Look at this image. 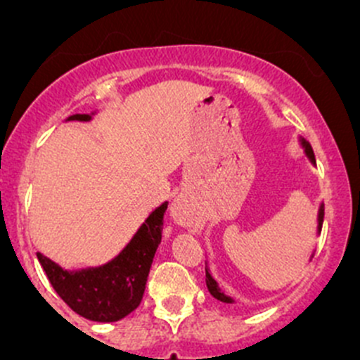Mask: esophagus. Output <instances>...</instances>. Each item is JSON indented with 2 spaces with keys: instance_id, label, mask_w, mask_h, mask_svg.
I'll use <instances>...</instances> for the list:
<instances>
[{
  "instance_id": "obj_1",
  "label": "esophagus",
  "mask_w": 360,
  "mask_h": 360,
  "mask_svg": "<svg viewBox=\"0 0 360 360\" xmlns=\"http://www.w3.org/2000/svg\"><path fill=\"white\" fill-rule=\"evenodd\" d=\"M170 216L174 217V221L177 224H181L184 228H190L193 231L198 230V226H200V217H198V214L191 207H188L186 202L183 200H176L172 203V207H170Z\"/></svg>"
}]
</instances>
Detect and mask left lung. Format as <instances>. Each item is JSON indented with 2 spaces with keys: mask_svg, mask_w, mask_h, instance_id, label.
<instances>
[{
  "mask_svg": "<svg viewBox=\"0 0 360 360\" xmlns=\"http://www.w3.org/2000/svg\"><path fill=\"white\" fill-rule=\"evenodd\" d=\"M300 143H301V146H303L304 155H307L308 160H310V162L315 165V155H314V150H311L310 144H308L304 139H300ZM322 223H324V203H321V207H319V216H317V231L319 233H321V230H322ZM311 257H314V254H311ZM205 284H207V289H209V292L212 294L216 300L223 301V303H235L233 297L226 296V294L221 291L219 285H217V282L214 281L212 275H210L209 268H205Z\"/></svg>",
  "mask_w": 360,
  "mask_h": 360,
  "instance_id": "obj_1",
  "label": "left lung"
}]
</instances>
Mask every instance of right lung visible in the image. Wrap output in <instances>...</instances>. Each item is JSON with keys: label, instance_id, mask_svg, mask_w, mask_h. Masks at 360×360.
<instances>
[{"label": "right lung", "instance_id": "right-lung-1", "mask_svg": "<svg viewBox=\"0 0 360 360\" xmlns=\"http://www.w3.org/2000/svg\"><path fill=\"white\" fill-rule=\"evenodd\" d=\"M92 115H72L68 120L90 122ZM165 210L167 202H163L146 217L122 252L101 266L64 270L41 252L36 254L50 284L64 303L94 322H116L136 310L143 300L148 274L162 242Z\"/></svg>", "mask_w": 360, "mask_h": 360}]
</instances>
